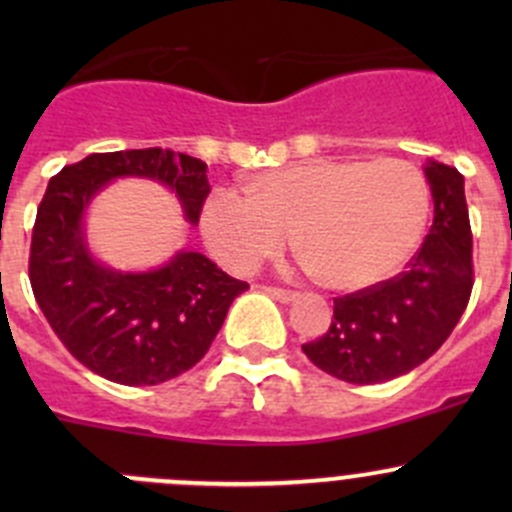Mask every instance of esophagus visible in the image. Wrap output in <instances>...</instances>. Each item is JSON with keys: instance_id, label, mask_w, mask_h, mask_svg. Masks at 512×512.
Instances as JSON below:
<instances>
[{"instance_id": "esophagus-1", "label": "esophagus", "mask_w": 512, "mask_h": 512, "mask_svg": "<svg viewBox=\"0 0 512 512\" xmlns=\"http://www.w3.org/2000/svg\"><path fill=\"white\" fill-rule=\"evenodd\" d=\"M267 292H270L272 297H275L277 302H282V304H289V302H294V299H297V292H289V289H282V287H267Z\"/></svg>"}]
</instances>
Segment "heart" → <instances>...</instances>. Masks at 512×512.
I'll return each instance as SVG.
<instances>
[{
    "mask_svg": "<svg viewBox=\"0 0 512 512\" xmlns=\"http://www.w3.org/2000/svg\"><path fill=\"white\" fill-rule=\"evenodd\" d=\"M428 205L426 178L406 160L317 158L255 175L247 195L215 190L200 227L210 252L237 275L280 255L292 230L324 287L359 292L409 262Z\"/></svg>",
    "mask_w": 512,
    "mask_h": 512,
    "instance_id": "b5f03b06",
    "label": "heart"
}]
</instances>
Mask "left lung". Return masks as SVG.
Here are the masks:
<instances>
[{
	"label": "left lung",
	"instance_id": "left-lung-1",
	"mask_svg": "<svg viewBox=\"0 0 512 512\" xmlns=\"http://www.w3.org/2000/svg\"><path fill=\"white\" fill-rule=\"evenodd\" d=\"M433 225L406 272L334 299L327 334L304 344L314 366L349 384H381L436 354L466 312L473 235L463 175L431 160Z\"/></svg>",
	"mask_w": 512,
	"mask_h": 512
}]
</instances>
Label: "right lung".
Here are the masks:
<instances>
[{"mask_svg":"<svg viewBox=\"0 0 512 512\" xmlns=\"http://www.w3.org/2000/svg\"><path fill=\"white\" fill-rule=\"evenodd\" d=\"M208 165L168 148L91 153L64 165L36 210L29 282L66 349L94 374L126 386H156L193 369L213 344L247 282L200 252L180 250L163 267L121 272L89 252L84 215L116 178L158 180L198 223L210 193Z\"/></svg>","mask_w":512,"mask_h":512,"instance_id":"add662e5","label":"right lung"}]
</instances>
